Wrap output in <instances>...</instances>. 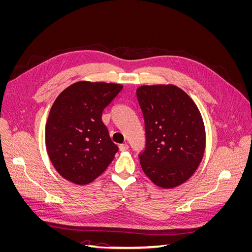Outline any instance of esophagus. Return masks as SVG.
Masks as SVG:
<instances>
[{
	"instance_id": "1",
	"label": "esophagus",
	"mask_w": 252,
	"mask_h": 252,
	"mask_svg": "<svg viewBox=\"0 0 252 252\" xmlns=\"http://www.w3.org/2000/svg\"><path fill=\"white\" fill-rule=\"evenodd\" d=\"M128 148H129V146L127 144H121L120 145V151H126V150H128Z\"/></svg>"
}]
</instances>
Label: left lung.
Returning a JSON list of instances; mask_svg holds the SVG:
<instances>
[{"label":"left lung","mask_w":252,"mask_h":252,"mask_svg":"<svg viewBox=\"0 0 252 252\" xmlns=\"http://www.w3.org/2000/svg\"><path fill=\"white\" fill-rule=\"evenodd\" d=\"M136 97L144 118L145 148L139 154L144 173L158 187L186 182L201 163L205 128L194 102L173 85L141 86Z\"/></svg>","instance_id":"left-lung-1"}]
</instances>
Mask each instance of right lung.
<instances>
[{
    "label": "right lung",
    "instance_id": "right-lung-1",
    "mask_svg": "<svg viewBox=\"0 0 252 252\" xmlns=\"http://www.w3.org/2000/svg\"><path fill=\"white\" fill-rule=\"evenodd\" d=\"M122 89L119 84L78 82L56 98L45 141L52 165L64 179L85 185L111 163L119 147L110 139L102 113Z\"/></svg>",
    "mask_w": 252,
    "mask_h": 252
}]
</instances>
